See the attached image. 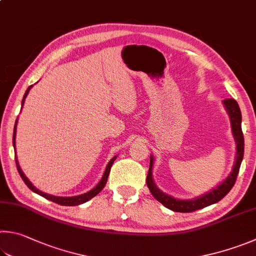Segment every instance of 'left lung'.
<instances>
[{"mask_svg": "<svg viewBox=\"0 0 256 256\" xmlns=\"http://www.w3.org/2000/svg\"><path fill=\"white\" fill-rule=\"evenodd\" d=\"M227 113L230 115V124H232V132H233L234 138L236 141V158H235V164L233 166V170L230 174V176L222 181L220 184H218L216 188H214L210 192L202 194V196L192 199V200H180V199H176L174 197L169 196L156 187L152 178V166H153V156H150V168H148V172L146 176V184L148 188L150 189L152 196L154 197L158 202H160L162 205L166 208L171 209V210L176 212H192L198 209L205 208L212 204L218 202L220 199L224 198L230 190L233 188V186L238 178L240 166L243 160L244 156V136L243 132H242V114L240 106L238 102L233 98H228L222 100Z\"/></svg>", "mask_w": 256, "mask_h": 256, "instance_id": "8db88e82", "label": "left lung"}]
</instances>
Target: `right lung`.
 <instances>
[{"mask_svg": "<svg viewBox=\"0 0 256 256\" xmlns=\"http://www.w3.org/2000/svg\"><path fill=\"white\" fill-rule=\"evenodd\" d=\"M31 87H32V86H30L29 88H28L26 92V94H24V96H23L22 104H21L22 106H23V103H24L26 97V95H28V92H29ZM16 122H18V120H16L14 131H13V146H14V150H16ZM115 159H116V156H114L113 159L108 162V166H106L105 172H104L103 176H102V179H100V182L95 186V188H92V189L90 190V192H86V194H80V196H74V197H57V196H52V194H44V192H40L39 189H36V188L34 187V186L30 182L29 179L26 178V176H24V174H23V171L21 170L20 166H18V160H16V168H18V174H20V176H21L22 180L24 181L26 184L32 190V192H34L36 194H40V196L44 197L46 199H48V200H50V202H56V204H59V205H62V206H78V205H80V204H84V202H88V200H90V199H92V197H95L96 194H100V190L105 187L106 182H108V174H110V166H112V164H113V162L115 161Z\"/></svg>", "mask_w": 256, "mask_h": 256, "instance_id": "right-lung-1", "label": "right lung"}]
</instances>
